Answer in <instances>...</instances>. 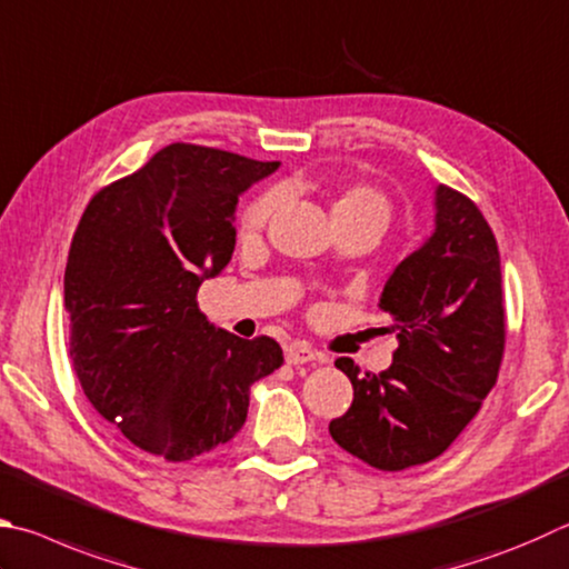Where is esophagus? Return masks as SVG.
<instances>
[{
	"label": "esophagus",
	"mask_w": 569,
	"mask_h": 569,
	"mask_svg": "<svg viewBox=\"0 0 569 569\" xmlns=\"http://www.w3.org/2000/svg\"><path fill=\"white\" fill-rule=\"evenodd\" d=\"M286 360L291 366H303V363H313V360H320V363H323V356L318 353V350H313L311 346H306V343H293V346H288L286 348Z\"/></svg>",
	"instance_id": "1"
}]
</instances>
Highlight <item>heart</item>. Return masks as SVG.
I'll use <instances>...</instances> for the list:
<instances>
[{"label": "heart", "instance_id": "1", "mask_svg": "<svg viewBox=\"0 0 569 569\" xmlns=\"http://www.w3.org/2000/svg\"><path fill=\"white\" fill-rule=\"evenodd\" d=\"M278 203H281V196L278 191H266L261 196L246 206L243 216H241V229L246 233H256L266 229V223L271 221V216L276 213ZM333 216L336 221H376L386 229L390 221V201L383 191L373 189V186L358 183V186H348L338 193V199L333 201Z\"/></svg>", "mask_w": 569, "mask_h": 569}]
</instances>
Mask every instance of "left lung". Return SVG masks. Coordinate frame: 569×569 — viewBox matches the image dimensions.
Here are the masks:
<instances>
[{
  "mask_svg": "<svg viewBox=\"0 0 569 569\" xmlns=\"http://www.w3.org/2000/svg\"><path fill=\"white\" fill-rule=\"evenodd\" d=\"M500 251L468 196L438 186L436 231L402 258L380 308L398 336L383 373L336 368L353 383L346 416L330 438L370 468L398 472L442 456L488 398L505 353Z\"/></svg>",
  "mask_w": 569,
  "mask_h": 569,
  "instance_id": "8db88e82",
  "label": "left lung"
}]
</instances>
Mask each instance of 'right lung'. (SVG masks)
<instances>
[{
    "label": "right lung",
    "instance_id": "1",
    "mask_svg": "<svg viewBox=\"0 0 569 569\" xmlns=\"http://www.w3.org/2000/svg\"><path fill=\"white\" fill-rule=\"evenodd\" d=\"M276 169L169 143L81 216L64 271L69 356L91 406L143 452L183 462L229 442L251 386L283 363L273 338L213 328L196 301L231 261L239 193Z\"/></svg>",
    "mask_w": 569,
    "mask_h": 569
}]
</instances>
